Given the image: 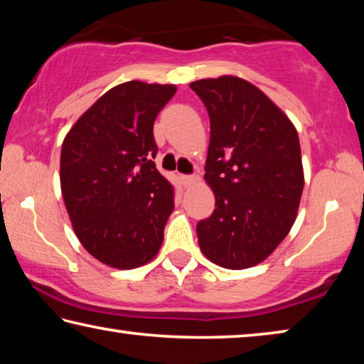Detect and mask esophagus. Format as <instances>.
Returning a JSON list of instances; mask_svg holds the SVG:
<instances>
[{
	"instance_id": "34e87169",
	"label": "esophagus",
	"mask_w": 364,
	"mask_h": 364,
	"mask_svg": "<svg viewBox=\"0 0 364 364\" xmlns=\"http://www.w3.org/2000/svg\"><path fill=\"white\" fill-rule=\"evenodd\" d=\"M181 180H183L184 186H193V184H196L197 181H199L200 178L197 176V175H184V176H181Z\"/></svg>"
}]
</instances>
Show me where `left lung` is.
<instances>
[{
	"label": "left lung",
	"instance_id": "obj_1",
	"mask_svg": "<svg viewBox=\"0 0 364 364\" xmlns=\"http://www.w3.org/2000/svg\"><path fill=\"white\" fill-rule=\"evenodd\" d=\"M189 86L210 119L205 181L215 193V210L197 223L199 247L218 267H254L278 247L297 217L304 191L297 130L242 78H205Z\"/></svg>",
	"mask_w": 364,
	"mask_h": 364
}]
</instances>
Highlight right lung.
Here are the masks:
<instances>
[{
	"instance_id": "add662e5",
	"label": "right lung",
	"mask_w": 364,
	"mask_h": 364,
	"mask_svg": "<svg viewBox=\"0 0 364 364\" xmlns=\"http://www.w3.org/2000/svg\"><path fill=\"white\" fill-rule=\"evenodd\" d=\"M176 88L127 82L102 95L70 128L60 189L78 241L119 269L151 262L164 241L175 191L152 159L154 122Z\"/></svg>"
}]
</instances>
